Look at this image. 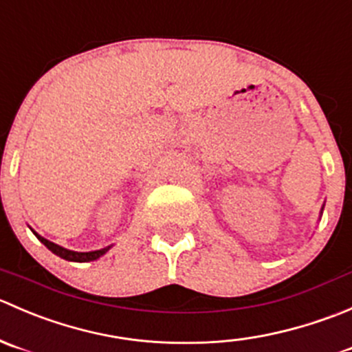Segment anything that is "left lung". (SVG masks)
<instances>
[{
	"label": "left lung",
	"mask_w": 352,
	"mask_h": 352,
	"mask_svg": "<svg viewBox=\"0 0 352 352\" xmlns=\"http://www.w3.org/2000/svg\"><path fill=\"white\" fill-rule=\"evenodd\" d=\"M320 214H323V207H322V212H320Z\"/></svg>",
	"instance_id": "8db88e82"
}]
</instances>
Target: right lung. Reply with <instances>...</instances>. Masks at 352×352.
<instances>
[{"mask_svg": "<svg viewBox=\"0 0 352 352\" xmlns=\"http://www.w3.org/2000/svg\"><path fill=\"white\" fill-rule=\"evenodd\" d=\"M32 232L36 234V238L39 239V241L43 243L44 246H46L47 250H51L54 255H58L59 258L68 260V262H92V260H97V258H100L102 255H106V253L109 252V248H111V246H106V248L96 250V252H73V250H66V248H63V246L56 245V243H53V241H50V239L43 238V236L37 234L34 229H32Z\"/></svg>", "mask_w": 352, "mask_h": 352, "instance_id": "add662e5", "label": "right lung"}]
</instances>
